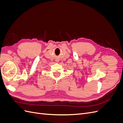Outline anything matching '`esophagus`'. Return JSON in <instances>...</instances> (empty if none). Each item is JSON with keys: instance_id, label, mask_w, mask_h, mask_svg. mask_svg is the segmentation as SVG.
<instances>
[{"instance_id": "obj_1", "label": "esophagus", "mask_w": 123, "mask_h": 123, "mask_svg": "<svg viewBox=\"0 0 123 123\" xmlns=\"http://www.w3.org/2000/svg\"><path fill=\"white\" fill-rule=\"evenodd\" d=\"M59 59L57 58L56 59V62H59Z\"/></svg>"}]
</instances>
